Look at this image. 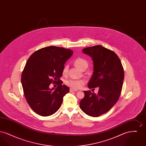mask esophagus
<instances>
[{
  "instance_id": "obj_1",
  "label": "esophagus",
  "mask_w": 146,
  "mask_h": 146,
  "mask_svg": "<svg viewBox=\"0 0 146 146\" xmlns=\"http://www.w3.org/2000/svg\"><path fill=\"white\" fill-rule=\"evenodd\" d=\"M70 92H76V91H77L78 90H74V89H70Z\"/></svg>"
}]
</instances>
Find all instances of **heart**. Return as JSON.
I'll list each match as a JSON object with an SVG mask.
<instances>
[{
    "label": "heart",
    "instance_id": "obj_1",
    "mask_svg": "<svg viewBox=\"0 0 146 146\" xmlns=\"http://www.w3.org/2000/svg\"><path fill=\"white\" fill-rule=\"evenodd\" d=\"M74 64L77 68L82 70H86L89 66V63L85 59L83 58H77L74 61ZM68 72V66L67 64H65L62 68V74L66 76ZM66 85L70 87L71 89L74 90L79 89L83 87L85 82L82 80H68L65 82Z\"/></svg>",
    "mask_w": 146,
    "mask_h": 146
}]
</instances>
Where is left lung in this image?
<instances>
[{
    "instance_id": "obj_1",
    "label": "left lung",
    "mask_w": 146,
    "mask_h": 146,
    "mask_svg": "<svg viewBox=\"0 0 146 146\" xmlns=\"http://www.w3.org/2000/svg\"><path fill=\"white\" fill-rule=\"evenodd\" d=\"M83 52L94 62L88 88L99 90L97 94L84 91L85 96L79 103L80 108L88 115L97 117L109 111L118 101L124 78V68L117 55L101 45L84 48Z\"/></svg>"
}]
</instances>
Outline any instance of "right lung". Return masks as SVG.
<instances>
[{"label":"right lung","instance_id":"obj_1","mask_svg":"<svg viewBox=\"0 0 146 146\" xmlns=\"http://www.w3.org/2000/svg\"><path fill=\"white\" fill-rule=\"evenodd\" d=\"M73 53L70 49L51 46L36 50L29 57L21 83L27 102L36 114L49 116L60 108L64 96L70 92L60 78L64 63ZM51 83L58 85L55 90L49 88Z\"/></svg>","mask_w":146,"mask_h":146}]
</instances>
